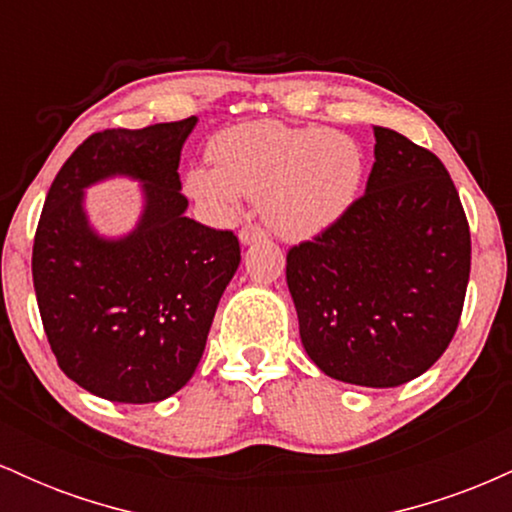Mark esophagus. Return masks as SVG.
Wrapping results in <instances>:
<instances>
[{"label":"esophagus","mask_w":512,"mask_h":512,"mask_svg":"<svg viewBox=\"0 0 512 512\" xmlns=\"http://www.w3.org/2000/svg\"><path fill=\"white\" fill-rule=\"evenodd\" d=\"M238 238H240V243H243V245H250V243H255V240L264 238V231L260 226H257V223H245V226L240 228Z\"/></svg>","instance_id":"34e87169"}]
</instances>
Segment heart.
I'll return each instance as SVG.
<instances>
[{"label": "heart", "instance_id": "heart-1", "mask_svg": "<svg viewBox=\"0 0 512 512\" xmlns=\"http://www.w3.org/2000/svg\"><path fill=\"white\" fill-rule=\"evenodd\" d=\"M214 166L187 173V192L219 219H233L240 199H260L267 226L286 240L320 236L351 207L366 158L337 129L255 120L228 127L209 144Z\"/></svg>", "mask_w": 512, "mask_h": 512}]
</instances>
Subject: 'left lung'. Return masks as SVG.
<instances>
[{"instance_id": "1", "label": "left lung", "mask_w": 512, "mask_h": 512, "mask_svg": "<svg viewBox=\"0 0 512 512\" xmlns=\"http://www.w3.org/2000/svg\"><path fill=\"white\" fill-rule=\"evenodd\" d=\"M366 195L286 252L301 342L334 380L397 387L443 356L460 325L472 238L443 161L373 127Z\"/></svg>"}]
</instances>
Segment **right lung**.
<instances>
[{
  "label": "right lung",
  "instance_id": "add662e5",
  "mask_svg": "<svg viewBox=\"0 0 512 512\" xmlns=\"http://www.w3.org/2000/svg\"><path fill=\"white\" fill-rule=\"evenodd\" d=\"M195 125L91 134L52 180L35 228L33 286L52 354L110 402H161L187 385L240 264L236 233L185 216L178 166ZM110 174L145 182L143 221L122 241L98 239L80 207L83 187Z\"/></svg>",
  "mask_w": 512,
  "mask_h": 512
}]
</instances>
